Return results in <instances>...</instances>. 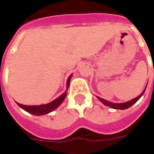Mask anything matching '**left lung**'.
<instances>
[{
  "label": "left lung",
  "instance_id": "1",
  "mask_svg": "<svg viewBox=\"0 0 154 154\" xmlns=\"http://www.w3.org/2000/svg\"><path fill=\"white\" fill-rule=\"evenodd\" d=\"M144 91H145V90L143 91V93L141 94V95H139L138 97H136V98H134V99L129 100V101H128V102H125V103H120V104L111 103V102H110V101L104 100V99L100 98V97H98V99H99L102 103L105 104L106 106L111 107L112 109H116V110H125V109H127V108H129V107H130L131 106H133V105L135 103V102H137V101L139 100V98L142 97L143 94L144 93Z\"/></svg>",
  "mask_w": 154,
  "mask_h": 154
}]
</instances>
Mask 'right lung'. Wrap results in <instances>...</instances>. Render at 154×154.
<instances>
[{
    "mask_svg": "<svg viewBox=\"0 0 154 154\" xmlns=\"http://www.w3.org/2000/svg\"><path fill=\"white\" fill-rule=\"evenodd\" d=\"M71 77H72V75L70 77H68L67 82V91L64 92L63 95H61L60 97L57 98L56 100H54V101H52L49 104H47V105H40V106H25V105H21V104L17 103L18 106L20 107H21L22 109H24L25 110H26L27 112L30 114H33L35 116H42V115H45V114H48L53 111L54 110H55L56 108L58 107V106L60 105L63 100L65 99V97L67 96V91L68 90V87H69V85H70V80Z\"/></svg>",
    "mask_w": 154,
    "mask_h": 154,
    "instance_id": "obj_1",
    "label": "right lung"
}]
</instances>
